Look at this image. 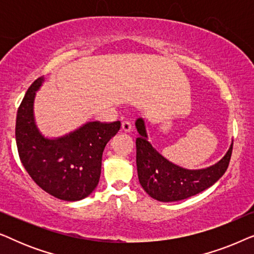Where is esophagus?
<instances>
[{
	"label": "esophagus",
	"mask_w": 254,
	"mask_h": 254,
	"mask_svg": "<svg viewBox=\"0 0 254 254\" xmlns=\"http://www.w3.org/2000/svg\"><path fill=\"white\" fill-rule=\"evenodd\" d=\"M121 130L125 131V133H130L131 131V125L129 121H124L123 124H121Z\"/></svg>",
	"instance_id": "obj_1"
}]
</instances>
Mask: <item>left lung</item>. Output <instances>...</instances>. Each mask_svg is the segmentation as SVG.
Masks as SVG:
<instances>
[{
    "label": "left lung",
    "mask_w": 254,
    "mask_h": 254,
    "mask_svg": "<svg viewBox=\"0 0 254 254\" xmlns=\"http://www.w3.org/2000/svg\"><path fill=\"white\" fill-rule=\"evenodd\" d=\"M136 138L137 176L142 189L152 199L161 202H175L213 186L227 171L232 152V142L227 154L215 164L204 169L190 170L166 159L156 150L148 138L143 118H137Z\"/></svg>",
    "instance_id": "1"
}]
</instances>
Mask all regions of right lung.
I'll use <instances>...</instances> for the list:
<instances>
[{
	"label": "right lung",
	"instance_id": "1",
	"mask_svg": "<svg viewBox=\"0 0 254 254\" xmlns=\"http://www.w3.org/2000/svg\"><path fill=\"white\" fill-rule=\"evenodd\" d=\"M44 82V77H39L32 83L17 111L19 158L31 178L45 192L64 201H79L98 185L103 151L120 129V121H89L62 136H45L34 118L36 93Z\"/></svg>",
	"mask_w": 254,
	"mask_h": 254
}]
</instances>
